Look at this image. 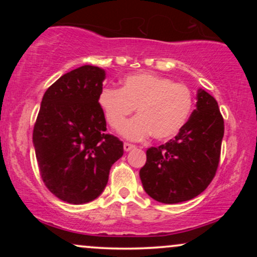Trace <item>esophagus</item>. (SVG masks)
I'll use <instances>...</instances> for the list:
<instances>
[{
    "label": "esophagus",
    "mask_w": 257,
    "mask_h": 257,
    "mask_svg": "<svg viewBox=\"0 0 257 257\" xmlns=\"http://www.w3.org/2000/svg\"><path fill=\"white\" fill-rule=\"evenodd\" d=\"M123 147H124V151H131V150L135 149V145H133V144H129V143H124V145H123Z\"/></svg>",
    "instance_id": "1"
}]
</instances>
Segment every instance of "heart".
Instances as JSON below:
<instances>
[{"mask_svg":"<svg viewBox=\"0 0 257 257\" xmlns=\"http://www.w3.org/2000/svg\"><path fill=\"white\" fill-rule=\"evenodd\" d=\"M98 104L106 122L119 129L126 117L137 108L138 116L120 133L131 140L152 137L169 140L184 128L193 108V94L188 87L153 72L126 76L120 89L102 88Z\"/></svg>","mask_w":257,"mask_h":257,"instance_id":"obj_1","label":"heart"}]
</instances>
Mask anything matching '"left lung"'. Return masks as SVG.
I'll return each instance as SVG.
<instances>
[{
	"label": "left lung",
	"instance_id": "obj_1",
	"mask_svg": "<svg viewBox=\"0 0 257 257\" xmlns=\"http://www.w3.org/2000/svg\"><path fill=\"white\" fill-rule=\"evenodd\" d=\"M223 117L217 101L205 90L197 94V108L175 138L146 151L140 169L144 190L166 204L186 202L213 181L219 167Z\"/></svg>",
	"mask_w": 257,
	"mask_h": 257
}]
</instances>
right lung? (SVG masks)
I'll use <instances>...</instances> for the list:
<instances>
[{"mask_svg":"<svg viewBox=\"0 0 257 257\" xmlns=\"http://www.w3.org/2000/svg\"><path fill=\"white\" fill-rule=\"evenodd\" d=\"M105 71L84 65L65 73L44 93L32 133L44 185L59 199L84 204L98 198L123 143L106 134L98 104Z\"/></svg>","mask_w":257,"mask_h":257,"instance_id":"1","label":"right lung"}]
</instances>
